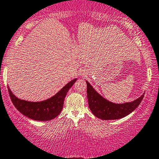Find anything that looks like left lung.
Segmentation results:
<instances>
[{
    "instance_id": "obj_1",
    "label": "left lung",
    "mask_w": 159,
    "mask_h": 159,
    "mask_svg": "<svg viewBox=\"0 0 159 159\" xmlns=\"http://www.w3.org/2000/svg\"><path fill=\"white\" fill-rule=\"evenodd\" d=\"M86 83L89 107L92 114L101 120H118L125 117L138 107L144 98V93L132 102L114 103L100 95L87 81Z\"/></svg>"
}]
</instances>
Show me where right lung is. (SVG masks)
Returning a JSON list of instances; mask_svg holds the SVG:
<instances>
[{"instance_id": "1", "label": "right lung", "mask_w": 159, "mask_h": 159, "mask_svg": "<svg viewBox=\"0 0 159 159\" xmlns=\"http://www.w3.org/2000/svg\"><path fill=\"white\" fill-rule=\"evenodd\" d=\"M76 81L77 78H74L61 88L55 95L43 101L33 102L21 100L13 94L9 86L8 89L11 101L21 114L36 121H48L56 118L61 113L67 92Z\"/></svg>"}]
</instances>
